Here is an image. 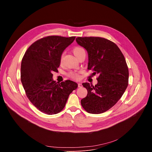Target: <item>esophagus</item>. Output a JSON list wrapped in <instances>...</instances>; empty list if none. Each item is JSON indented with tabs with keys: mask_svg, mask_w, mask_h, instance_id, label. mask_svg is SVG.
Here are the masks:
<instances>
[{
	"mask_svg": "<svg viewBox=\"0 0 152 152\" xmlns=\"http://www.w3.org/2000/svg\"><path fill=\"white\" fill-rule=\"evenodd\" d=\"M77 85H78V87H79V88H80V87H82V84L80 83H77Z\"/></svg>",
	"mask_w": 152,
	"mask_h": 152,
	"instance_id": "obj_1",
	"label": "esophagus"
}]
</instances>
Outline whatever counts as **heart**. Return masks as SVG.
I'll list each match as a JSON object with an SVG mask.
<instances>
[{
    "label": "heart",
    "mask_w": 152,
    "mask_h": 152,
    "mask_svg": "<svg viewBox=\"0 0 152 152\" xmlns=\"http://www.w3.org/2000/svg\"><path fill=\"white\" fill-rule=\"evenodd\" d=\"M84 52H85V50L83 49V48H82L80 46H76V47H75L73 49V54L75 55V56L77 58L79 57V56L80 54H82V53H84ZM62 59H63V55H61V58H60V62H61V64L62 62ZM67 76L69 77H71V78L74 79H76V80H77V79H79L80 78L79 75L77 73L75 72H69L67 74Z\"/></svg>",
    "instance_id": "1"
}]
</instances>
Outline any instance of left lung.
<instances>
[{"mask_svg": "<svg viewBox=\"0 0 152 152\" xmlns=\"http://www.w3.org/2000/svg\"><path fill=\"white\" fill-rule=\"evenodd\" d=\"M77 44L87 50L88 69L99 75L97 83L82 85L88 91L80 101L83 109L90 114L109 110L120 99L129 81V70L124 55L113 41L102 37H77Z\"/></svg>", "mask_w": 152, "mask_h": 152, "instance_id": "1", "label": "left lung"}]
</instances>
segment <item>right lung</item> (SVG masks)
Segmentation results:
<instances>
[{
	"mask_svg": "<svg viewBox=\"0 0 152 152\" xmlns=\"http://www.w3.org/2000/svg\"><path fill=\"white\" fill-rule=\"evenodd\" d=\"M76 37L52 35L42 38L26 51L21 64V81L26 96L37 109L46 114L61 112L77 84L67 80L61 83L52 79L57 72L63 51Z\"/></svg>",
	"mask_w": 152,
	"mask_h": 152,
	"instance_id": "1",
	"label": "right lung"
}]
</instances>
